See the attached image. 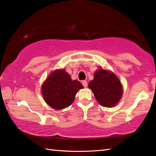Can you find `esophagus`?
I'll return each instance as SVG.
<instances>
[{
  "mask_svg": "<svg viewBox=\"0 0 156 156\" xmlns=\"http://www.w3.org/2000/svg\"><path fill=\"white\" fill-rule=\"evenodd\" d=\"M82 84H83V85L84 86V87H87L88 85L87 84V80H83L82 81Z\"/></svg>",
  "mask_w": 156,
  "mask_h": 156,
  "instance_id": "34e87169",
  "label": "esophagus"
}]
</instances>
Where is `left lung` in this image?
<instances>
[{
    "label": "left lung",
    "mask_w": 156,
    "mask_h": 156,
    "mask_svg": "<svg viewBox=\"0 0 156 156\" xmlns=\"http://www.w3.org/2000/svg\"><path fill=\"white\" fill-rule=\"evenodd\" d=\"M99 103L104 107H113L122 95V85L113 73L99 69L94 73V80L89 84Z\"/></svg>",
    "instance_id": "1"
}]
</instances>
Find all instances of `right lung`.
<instances>
[{
    "instance_id": "obj_1",
    "label": "right lung",
    "mask_w": 156,
    "mask_h": 156,
    "mask_svg": "<svg viewBox=\"0 0 156 156\" xmlns=\"http://www.w3.org/2000/svg\"><path fill=\"white\" fill-rule=\"evenodd\" d=\"M83 87L78 80H72L63 70L51 73L43 84L41 91L45 102L55 109H62L72 103L79 89Z\"/></svg>"
}]
</instances>
